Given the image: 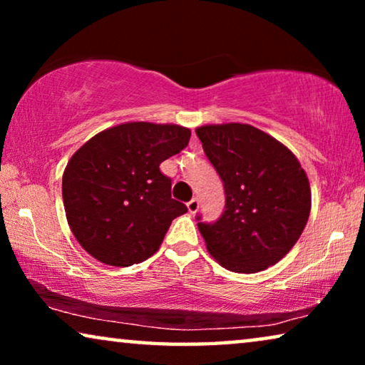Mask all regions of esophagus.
Masks as SVG:
<instances>
[{
  "mask_svg": "<svg viewBox=\"0 0 365 365\" xmlns=\"http://www.w3.org/2000/svg\"><path fill=\"white\" fill-rule=\"evenodd\" d=\"M197 209H199V199L197 197H192L191 201L187 202V211L191 212V214H194V212H197Z\"/></svg>",
  "mask_w": 365,
  "mask_h": 365,
  "instance_id": "34e87169",
  "label": "esophagus"
}]
</instances>
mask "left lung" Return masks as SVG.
<instances>
[{"mask_svg":"<svg viewBox=\"0 0 365 365\" xmlns=\"http://www.w3.org/2000/svg\"><path fill=\"white\" fill-rule=\"evenodd\" d=\"M196 134L226 191V211L216 222L197 216L209 254L232 272L274 266L301 237L311 214V186L301 163L251 124H207Z\"/></svg>","mask_w":365,"mask_h":365,"instance_id":"obj_1","label":"left lung"}]
</instances>
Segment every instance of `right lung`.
I'll list each match as a JSON object with an SVG mask.
<instances>
[{
	"label": "right lung",
	"mask_w": 365,
	"mask_h": 365,
	"mask_svg": "<svg viewBox=\"0 0 365 365\" xmlns=\"http://www.w3.org/2000/svg\"><path fill=\"white\" fill-rule=\"evenodd\" d=\"M178 124L124 123L98 133L69 159L63 202L76 241L99 262L128 267L161 246L173 219L187 212L171 197L159 164L187 146Z\"/></svg>",
	"instance_id": "1"
}]
</instances>
